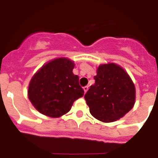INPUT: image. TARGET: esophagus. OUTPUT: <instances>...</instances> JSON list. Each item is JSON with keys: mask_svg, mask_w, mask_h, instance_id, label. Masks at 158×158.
Masks as SVG:
<instances>
[{"mask_svg": "<svg viewBox=\"0 0 158 158\" xmlns=\"http://www.w3.org/2000/svg\"><path fill=\"white\" fill-rule=\"evenodd\" d=\"M88 88H89L88 86H85V87H83V90H84V92H85V93L87 92V90H88Z\"/></svg>", "mask_w": 158, "mask_h": 158, "instance_id": "obj_1", "label": "esophagus"}]
</instances>
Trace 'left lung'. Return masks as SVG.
Masks as SVG:
<instances>
[{
  "mask_svg": "<svg viewBox=\"0 0 158 158\" xmlns=\"http://www.w3.org/2000/svg\"><path fill=\"white\" fill-rule=\"evenodd\" d=\"M95 83L84 98L90 112L98 120L111 123L118 120L132 109L135 87L128 74L114 64L100 65Z\"/></svg>",
  "mask_w": 158,
  "mask_h": 158,
  "instance_id": "obj_1",
  "label": "left lung"
}]
</instances>
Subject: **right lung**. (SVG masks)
Masks as SVG:
<instances>
[{"mask_svg": "<svg viewBox=\"0 0 158 158\" xmlns=\"http://www.w3.org/2000/svg\"><path fill=\"white\" fill-rule=\"evenodd\" d=\"M74 63L59 58L43 66L30 81L28 98L40 113L58 118L68 113L84 90L74 75Z\"/></svg>", "mask_w": 158, "mask_h": 158, "instance_id": "1", "label": "right lung"}]
</instances>
